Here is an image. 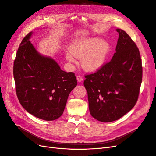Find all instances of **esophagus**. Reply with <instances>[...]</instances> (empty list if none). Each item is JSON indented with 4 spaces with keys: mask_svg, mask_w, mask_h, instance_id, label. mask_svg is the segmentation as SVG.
Returning a JSON list of instances; mask_svg holds the SVG:
<instances>
[{
    "mask_svg": "<svg viewBox=\"0 0 156 156\" xmlns=\"http://www.w3.org/2000/svg\"><path fill=\"white\" fill-rule=\"evenodd\" d=\"M77 81L80 83V82L83 81V78L81 76H80V75H77Z\"/></svg>",
    "mask_w": 156,
    "mask_h": 156,
    "instance_id": "34e87169",
    "label": "esophagus"
}]
</instances>
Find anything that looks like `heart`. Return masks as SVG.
I'll return each mask as SVG.
<instances>
[{
  "instance_id": "b5f03b06",
  "label": "heart",
  "mask_w": 156,
  "mask_h": 156,
  "mask_svg": "<svg viewBox=\"0 0 156 156\" xmlns=\"http://www.w3.org/2000/svg\"><path fill=\"white\" fill-rule=\"evenodd\" d=\"M69 50L75 58H81V66L84 69L95 72L104 64L109 52V45L105 41L91 39L76 42L70 47ZM73 56L69 53L66 55V59L70 62L75 61Z\"/></svg>"
}]
</instances>
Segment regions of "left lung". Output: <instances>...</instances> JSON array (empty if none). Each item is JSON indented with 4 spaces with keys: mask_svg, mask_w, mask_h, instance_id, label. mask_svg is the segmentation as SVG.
I'll return each instance as SVG.
<instances>
[{
    "mask_svg": "<svg viewBox=\"0 0 156 156\" xmlns=\"http://www.w3.org/2000/svg\"><path fill=\"white\" fill-rule=\"evenodd\" d=\"M116 31L119 37L111 60L84 76L90 112L102 122L117 120L131 111L137 101L142 83L139 50L124 30Z\"/></svg>",
    "mask_w": 156,
    "mask_h": 156,
    "instance_id": "1",
    "label": "left lung"
}]
</instances>
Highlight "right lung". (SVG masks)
Returning <instances> with one entry per match:
<instances>
[{
  "mask_svg": "<svg viewBox=\"0 0 156 156\" xmlns=\"http://www.w3.org/2000/svg\"><path fill=\"white\" fill-rule=\"evenodd\" d=\"M28 34L13 63L16 91L21 105L38 119L51 121L63 114L71 91L77 86L75 73L60 69L51 58L37 53Z\"/></svg>",
  "mask_w": 156,
  "mask_h": 156,
  "instance_id": "add662e5",
  "label": "right lung"
}]
</instances>
